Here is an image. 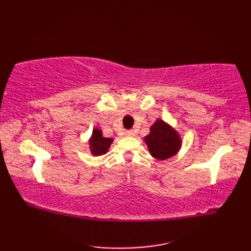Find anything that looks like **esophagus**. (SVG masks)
<instances>
[{"label":"esophagus","instance_id":"esophagus-1","mask_svg":"<svg viewBox=\"0 0 251 251\" xmlns=\"http://www.w3.org/2000/svg\"><path fill=\"white\" fill-rule=\"evenodd\" d=\"M125 135L127 137H132V136H135V131L134 130H126L125 131Z\"/></svg>","mask_w":251,"mask_h":251}]
</instances>
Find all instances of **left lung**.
Listing matches in <instances>:
<instances>
[{"mask_svg":"<svg viewBox=\"0 0 251 251\" xmlns=\"http://www.w3.org/2000/svg\"><path fill=\"white\" fill-rule=\"evenodd\" d=\"M145 140L151 155L157 159L172 157L177 153L181 145L177 132L162 120H157L151 126V132Z\"/></svg>","mask_w":251,"mask_h":251,"instance_id":"left-lung-1","label":"left lung"}]
</instances>
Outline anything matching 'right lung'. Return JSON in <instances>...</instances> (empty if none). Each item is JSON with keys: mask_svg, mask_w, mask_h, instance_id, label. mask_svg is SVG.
<instances>
[{"mask_svg": "<svg viewBox=\"0 0 251 251\" xmlns=\"http://www.w3.org/2000/svg\"><path fill=\"white\" fill-rule=\"evenodd\" d=\"M112 141L113 140L111 138H103L102 132L99 129H95L93 131L92 140H90V148H92L94 155H102V154L106 153Z\"/></svg>", "mask_w": 251, "mask_h": 251, "instance_id": "1", "label": "right lung"}]
</instances>
